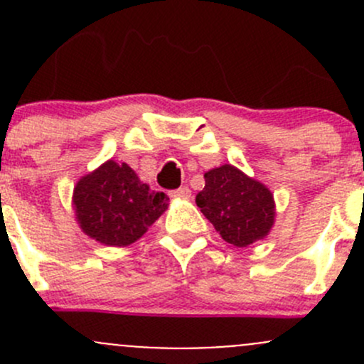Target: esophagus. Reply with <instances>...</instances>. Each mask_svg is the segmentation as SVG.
<instances>
[{"label": "esophagus", "instance_id": "esophagus-1", "mask_svg": "<svg viewBox=\"0 0 364 364\" xmlns=\"http://www.w3.org/2000/svg\"><path fill=\"white\" fill-rule=\"evenodd\" d=\"M168 196L174 197V199H190L192 192H190L188 186H181V188L171 190V193H168Z\"/></svg>", "mask_w": 364, "mask_h": 364}]
</instances>
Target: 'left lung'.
<instances>
[{
    "label": "left lung",
    "mask_w": 364,
    "mask_h": 364,
    "mask_svg": "<svg viewBox=\"0 0 364 364\" xmlns=\"http://www.w3.org/2000/svg\"><path fill=\"white\" fill-rule=\"evenodd\" d=\"M204 179L196 203L222 240L243 248L269 234L274 223V199L266 185L230 164L211 168Z\"/></svg>",
    "instance_id": "8db88e82"
}]
</instances>
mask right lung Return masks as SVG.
<instances>
[{
	"instance_id": "obj_1",
	"label": "right lung",
	"mask_w": 364,
	"mask_h": 364,
	"mask_svg": "<svg viewBox=\"0 0 364 364\" xmlns=\"http://www.w3.org/2000/svg\"><path fill=\"white\" fill-rule=\"evenodd\" d=\"M72 203L84 234L107 247H128L160 218L168 197L149 188L127 164L107 160L77 181Z\"/></svg>"
}]
</instances>
